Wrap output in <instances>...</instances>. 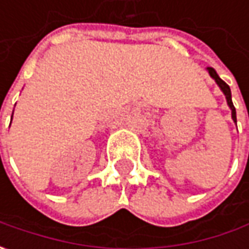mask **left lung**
Returning <instances> with one entry per match:
<instances>
[{
	"label": "left lung",
	"mask_w": 249,
	"mask_h": 249,
	"mask_svg": "<svg viewBox=\"0 0 249 249\" xmlns=\"http://www.w3.org/2000/svg\"><path fill=\"white\" fill-rule=\"evenodd\" d=\"M206 71H208V73H209V76L215 80L216 84L219 86V89L222 90V92L225 94L226 101H227V105H229V108H230V110H231V119H233V122L237 124L235 108H234V105H233V101H231V91H230V87H229V86H227V84H226V83L219 77V74L216 73V71L213 69V68H206Z\"/></svg>",
	"instance_id": "1"
}]
</instances>
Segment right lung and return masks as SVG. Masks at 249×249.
<instances>
[{"label": "right lung", "instance_id": "right-lung-1", "mask_svg": "<svg viewBox=\"0 0 249 249\" xmlns=\"http://www.w3.org/2000/svg\"><path fill=\"white\" fill-rule=\"evenodd\" d=\"M12 115H14V113H12ZM11 122H12V119H11Z\"/></svg>", "mask_w": 249, "mask_h": 249}]
</instances>
